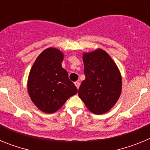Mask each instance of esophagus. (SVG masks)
Masks as SVG:
<instances>
[{
	"mask_svg": "<svg viewBox=\"0 0 150 150\" xmlns=\"http://www.w3.org/2000/svg\"><path fill=\"white\" fill-rule=\"evenodd\" d=\"M74 84H75V86H76V87L77 88H79V82H78V81H76L75 82V83H74Z\"/></svg>",
	"mask_w": 150,
	"mask_h": 150,
	"instance_id": "esophagus-1",
	"label": "esophagus"
}]
</instances>
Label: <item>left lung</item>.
Segmentation results:
<instances>
[{"mask_svg": "<svg viewBox=\"0 0 150 150\" xmlns=\"http://www.w3.org/2000/svg\"><path fill=\"white\" fill-rule=\"evenodd\" d=\"M86 79L78 95L95 114H103L112 108L122 91V77L117 66L103 50L85 53L83 56Z\"/></svg>", "mask_w": 150, "mask_h": 150, "instance_id": "left-lung-1", "label": "left lung"}]
</instances>
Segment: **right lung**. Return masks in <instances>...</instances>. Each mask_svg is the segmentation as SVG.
Returning a JSON list of instances; mask_svg holds the SVG:
<instances>
[{
    "mask_svg": "<svg viewBox=\"0 0 150 150\" xmlns=\"http://www.w3.org/2000/svg\"><path fill=\"white\" fill-rule=\"evenodd\" d=\"M63 58L60 50L46 49L36 59L29 74V96L33 103L46 113L60 109L70 97L77 92L67 71L62 67Z\"/></svg>",
    "mask_w": 150,
    "mask_h": 150,
    "instance_id": "right-lung-1",
    "label": "right lung"
}]
</instances>
